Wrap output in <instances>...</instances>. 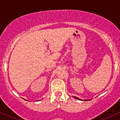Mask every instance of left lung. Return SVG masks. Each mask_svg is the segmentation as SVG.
<instances>
[{"label":"left lung","instance_id":"8db88e82","mask_svg":"<svg viewBox=\"0 0 120 120\" xmlns=\"http://www.w3.org/2000/svg\"><path fill=\"white\" fill-rule=\"evenodd\" d=\"M74 98H75V99H78V100H81V99H79L78 98H77V97H74ZM85 100V101H87V100Z\"/></svg>","mask_w":120,"mask_h":120}]
</instances>
